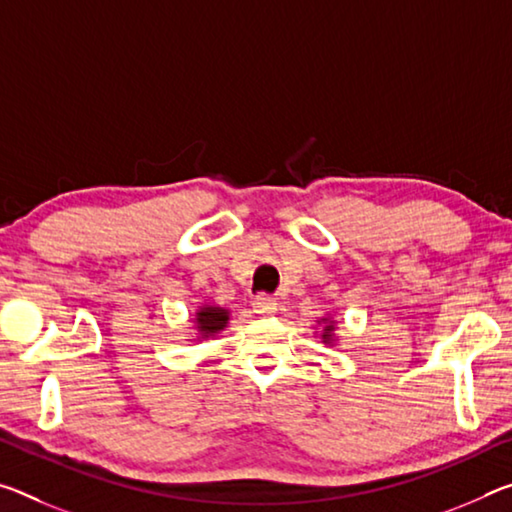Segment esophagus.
I'll return each mask as SVG.
<instances>
[{
	"mask_svg": "<svg viewBox=\"0 0 512 512\" xmlns=\"http://www.w3.org/2000/svg\"><path fill=\"white\" fill-rule=\"evenodd\" d=\"M278 310V300L271 298V296H257L253 300V312L257 316H271Z\"/></svg>",
	"mask_w": 512,
	"mask_h": 512,
	"instance_id": "esophagus-1",
	"label": "esophagus"
}]
</instances>
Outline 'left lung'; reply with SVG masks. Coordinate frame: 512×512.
Listing matches in <instances>:
<instances>
[{
	"mask_svg": "<svg viewBox=\"0 0 512 512\" xmlns=\"http://www.w3.org/2000/svg\"><path fill=\"white\" fill-rule=\"evenodd\" d=\"M316 326H319V339L323 344L328 346H335L337 337H335V326L337 321H332V316H321L319 321H316Z\"/></svg>",
	"mask_w": 512,
	"mask_h": 512,
	"instance_id": "8db88e82",
	"label": "left lung"
}]
</instances>
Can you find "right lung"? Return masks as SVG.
I'll return each mask as SVG.
<instances>
[{"mask_svg":"<svg viewBox=\"0 0 512 512\" xmlns=\"http://www.w3.org/2000/svg\"><path fill=\"white\" fill-rule=\"evenodd\" d=\"M227 321H230V310L218 305H200L196 314H193V323H196V337L193 342H202V339L216 337L218 332L227 328Z\"/></svg>","mask_w":512,"mask_h":512,"instance_id":"1","label":"right lung"}]
</instances>
